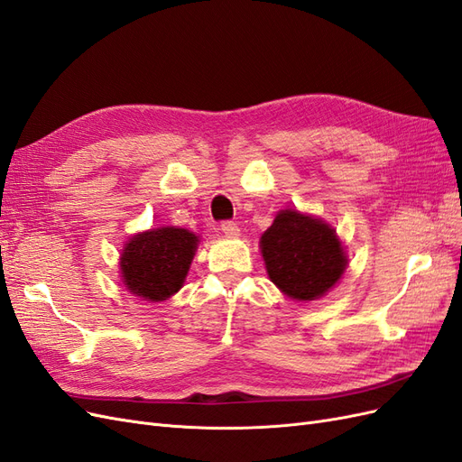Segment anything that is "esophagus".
<instances>
[{
	"label": "esophagus",
	"mask_w": 462,
	"mask_h": 462,
	"mask_svg": "<svg viewBox=\"0 0 462 462\" xmlns=\"http://www.w3.org/2000/svg\"><path fill=\"white\" fill-rule=\"evenodd\" d=\"M221 231L223 233H226L227 236H236V235H239V226H236V223L235 221H221Z\"/></svg>",
	"instance_id": "1"
}]
</instances>
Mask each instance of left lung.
Instances as JSON below:
<instances>
[{
    "mask_svg": "<svg viewBox=\"0 0 462 462\" xmlns=\"http://www.w3.org/2000/svg\"><path fill=\"white\" fill-rule=\"evenodd\" d=\"M260 246L272 282L297 300L326 295L346 265L343 246L328 223L292 209L277 214Z\"/></svg>",
    "mask_w": 462,
    "mask_h": 462,
    "instance_id": "8db88e82",
    "label": "left lung"
}]
</instances>
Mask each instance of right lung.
Returning <instances> with one entry per match:
<instances>
[{
    "instance_id": "right-lung-1",
    "label": "right lung",
    "mask_w": 462,
    "mask_h": 462,
    "mask_svg": "<svg viewBox=\"0 0 462 462\" xmlns=\"http://www.w3.org/2000/svg\"><path fill=\"white\" fill-rule=\"evenodd\" d=\"M197 243V235L175 227L134 235L121 256L125 285L146 300L170 299L185 282Z\"/></svg>"
}]
</instances>
